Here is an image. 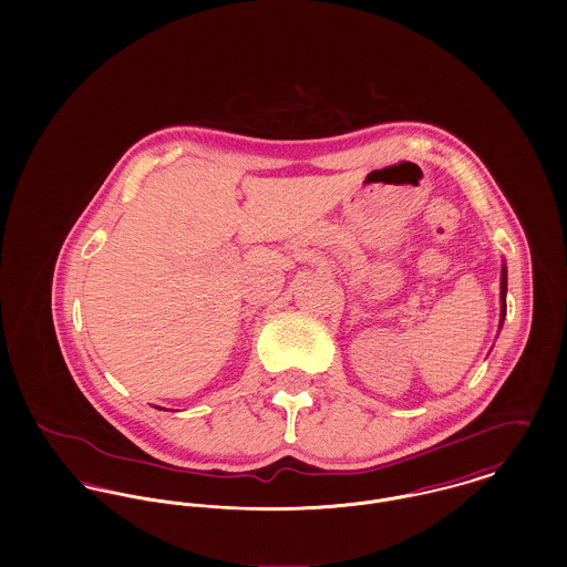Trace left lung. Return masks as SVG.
Instances as JSON below:
<instances>
[{
  "mask_svg": "<svg viewBox=\"0 0 567 567\" xmlns=\"http://www.w3.org/2000/svg\"><path fill=\"white\" fill-rule=\"evenodd\" d=\"M506 317V264L502 261V272H499V324H497V333L504 324Z\"/></svg>",
  "mask_w": 567,
  "mask_h": 567,
  "instance_id": "8db88e82",
  "label": "left lung"
}]
</instances>
